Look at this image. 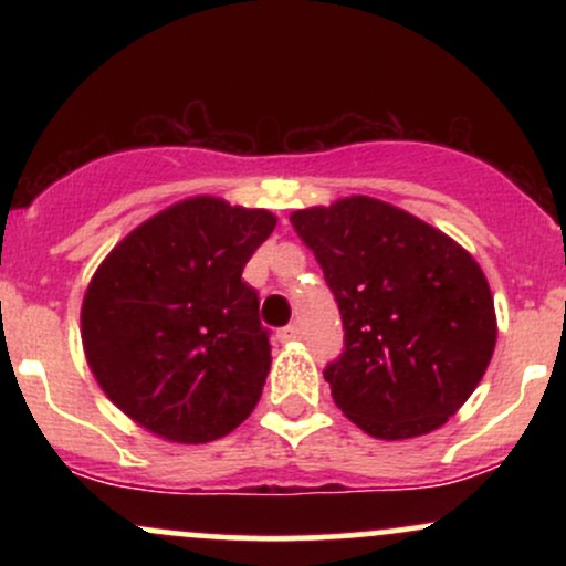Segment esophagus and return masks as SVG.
I'll return each instance as SVG.
<instances>
[{
  "instance_id": "1",
  "label": "esophagus",
  "mask_w": 566,
  "mask_h": 566,
  "mask_svg": "<svg viewBox=\"0 0 566 566\" xmlns=\"http://www.w3.org/2000/svg\"><path fill=\"white\" fill-rule=\"evenodd\" d=\"M297 337H301V327H297V324H287V327L279 329V340H282V343L297 340Z\"/></svg>"
}]
</instances>
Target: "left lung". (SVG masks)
<instances>
[{
	"instance_id": "left-lung-1",
	"label": "left lung",
	"mask_w": 566,
	"mask_h": 566,
	"mask_svg": "<svg viewBox=\"0 0 566 566\" xmlns=\"http://www.w3.org/2000/svg\"><path fill=\"white\" fill-rule=\"evenodd\" d=\"M290 220L340 308L343 350L324 367L335 405L375 439L444 426L495 350V303L479 263L447 233L369 197Z\"/></svg>"
}]
</instances>
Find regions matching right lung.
<instances>
[{"label": "right lung", "mask_w": 566, "mask_h": 566, "mask_svg": "<svg viewBox=\"0 0 566 566\" xmlns=\"http://www.w3.org/2000/svg\"><path fill=\"white\" fill-rule=\"evenodd\" d=\"M274 226L265 210L186 199L138 226L95 271L82 303L84 354L135 423L201 444L255 409L271 346L242 271Z\"/></svg>", "instance_id": "obj_1"}]
</instances>
